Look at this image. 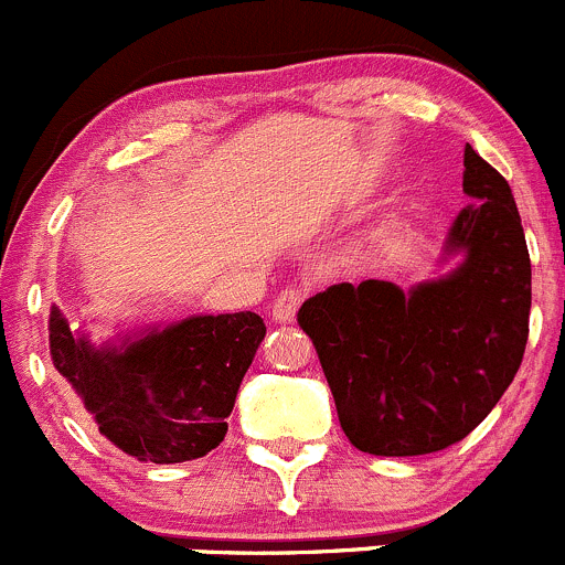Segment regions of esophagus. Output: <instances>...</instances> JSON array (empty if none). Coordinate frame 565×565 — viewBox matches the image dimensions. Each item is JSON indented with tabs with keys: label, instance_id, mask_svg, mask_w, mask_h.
<instances>
[{
	"label": "esophagus",
	"instance_id": "obj_1",
	"mask_svg": "<svg viewBox=\"0 0 565 565\" xmlns=\"http://www.w3.org/2000/svg\"><path fill=\"white\" fill-rule=\"evenodd\" d=\"M301 299H305V290H301L299 285H288V288L280 290V294L275 296V301H271V318H275L277 323L294 321Z\"/></svg>",
	"mask_w": 565,
	"mask_h": 565
}]
</instances>
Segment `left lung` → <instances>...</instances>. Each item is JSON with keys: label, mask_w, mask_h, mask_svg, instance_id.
I'll use <instances>...</instances> for the list:
<instances>
[{"label": "left lung", "mask_w": 565, "mask_h": 565, "mask_svg": "<svg viewBox=\"0 0 565 565\" xmlns=\"http://www.w3.org/2000/svg\"><path fill=\"white\" fill-rule=\"evenodd\" d=\"M465 206L444 260L457 266L403 290L340 282L301 305L342 433L359 451L416 457L449 449L498 405L522 364L531 255L509 182L465 147Z\"/></svg>", "instance_id": "obj_1"}]
</instances>
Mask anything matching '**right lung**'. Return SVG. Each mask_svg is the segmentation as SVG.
I'll list each match as a JSON object with an SVG mask.
<instances>
[{"mask_svg":"<svg viewBox=\"0 0 565 565\" xmlns=\"http://www.w3.org/2000/svg\"><path fill=\"white\" fill-rule=\"evenodd\" d=\"M266 337L255 312L193 316L92 345L51 307L49 345L100 435L138 462L173 465L223 444L244 372Z\"/></svg>","mask_w":565,"mask_h":565,"instance_id":"add662e5","label":"right lung"}]
</instances>
